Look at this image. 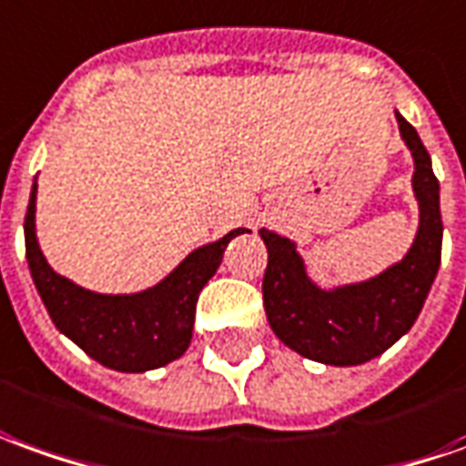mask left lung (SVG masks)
<instances>
[{
	"instance_id": "left-lung-1",
	"label": "left lung",
	"mask_w": 466,
	"mask_h": 466,
	"mask_svg": "<svg viewBox=\"0 0 466 466\" xmlns=\"http://www.w3.org/2000/svg\"><path fill=\"white\" fill-rule=\"evenodd\" d=\"M400 137L413 152V192L421 205V223L400 264L365 284L317 289L287 238L261 230L268 264L264 274V309L276 337L309 360L327 365H360L386 352L409 332L421 312L441 264V210L439 179L431 157L416 129L396 114Z\"/></svg>"
}]
</instances>
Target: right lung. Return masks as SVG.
<instances>
[{
  "instance_id": "1",
  "label": "right lung",
  "mask_w": 466,
  "mask_h": 466,
  "mask_svg": "<svg viewBox=\"0 0 466 466\" xmlns=\"http://www.w3.org/2000/svg\"><path fill=\"white\" fill-rule=\"evenodd\" d=\"M35 190L25 213V251L40 299L50 319L86 355L111 370L144 373L177 360L190 348L195 304L208 279L223 261L228 240L243 228L192 251L162 284L131 297H106L57 276L35 238Z\"/></svg>"
}]
</instances>
